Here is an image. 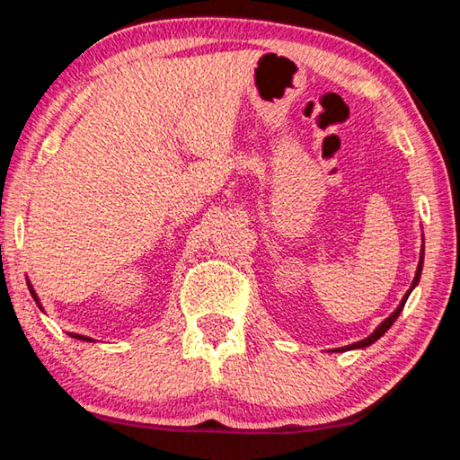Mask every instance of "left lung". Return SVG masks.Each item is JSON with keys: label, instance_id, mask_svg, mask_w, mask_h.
<instances>
[{"label": "left lung", "instance_id": "1", "mask_svg": "<svg viewBox=\"0 0 460 460\" xmlns=\"http://www.w3.org/2000/svg\"><path fill=\"white\" fill-rule=\"evenodd\" d=\"M422 264H424V244H422V252H420V262H418V269H416V275H414V280H412V285H410V288L406 291V295L402 296V301H400V305L396 307V311L392 313V315L388 317V319H384L380 325L376 327V332L372 333V335H367L366 340H361V341H356V343H351V345H345V348H340V349H333V351H349V349H364V348H367V345H372V343H376L377 340H380V337L388 332V329L394 325V321H396L398 317H400V313H402V309H404V305H406V299L410 296V293L414 291V287L418 285V280H420V275H422Z\"/></svg>", "mask_w": 460, "mask_h": 460}]
</instances>
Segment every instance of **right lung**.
I'll return each instance as SVG.
<instances>
[{
  "label": "right lung",
  "mask_w": 460,
  "mask_h": 460,
  "mask_svg": "<svg viewBox=\"0 0 460 460\" xmlns=\"http://www.w3.org/2000/svg\"><path fill=\"white\" fill-rule=\"evenodd\" d=\"M28 288H30V293H31V296H34V301L38 303V307L42 309V305H40V299H38V295H36V291H34V287H31L30 283H28ZM72 337H75V340H80V341H93L91 337H84V335H78V333H70Z\"/></svg>",
  "instance_id": "obj_1"
}]
</instances>
